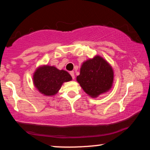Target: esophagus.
Here are the masks:
<instances>
[{
	"instance_id": "1",
	"label": "esophagus",
	"mask_w": 150,
	"mask_h": 150,
	"mask_svg": "<svg viewBox=\"0 0 150 150\" xmlns=\"http://www.w3.org/2000/svg\"><path fill=\"white\" fill-rule=\"evenodd\" d=\"M70 75H71V77H73V79L75 78V74H74V71H70Z\"/></svg>"
}]
</instances>
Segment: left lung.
<instances>
[{"instance_id":"obj_1","label":"left lung","mask_w":150,"mask_h":150,"mask_svg":"<svg viewBox=\"0 0 150 150\" xmlns=\"http://www.w3.org/2000/svg\"><path fill=\"white\" fill-rule=\"evenodd\" d=\"M77 81L87 94L92 97H97L112 87L113 69L104 58L95 56L84 62Z\"/></svg>"}]
</instances>
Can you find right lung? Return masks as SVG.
<instances>
[{
  "label": "right lung",
  "instance_id": "1",
  "mask_svg": "<svg viewBox=\"0 0 150 150\" xmlns=\"http://www.w3.org/2000/svg\"><path fill=\"white\" fill-rule=\"evenodd\" d=\"M72 80L68 72L58 70L53 66L44 65L36 70L33 80L35 87L42 94L46 96L56 94L64 82Z\"/></svg>",
  "mask_w": 150,
  "mask_h": 150
}]
</instances>
